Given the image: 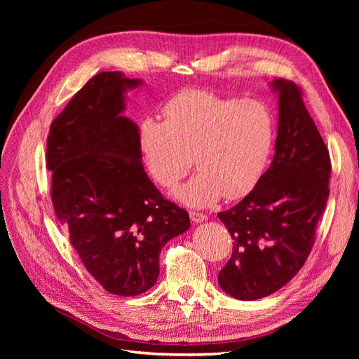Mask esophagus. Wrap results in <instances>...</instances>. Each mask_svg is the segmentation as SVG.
<instances>
[{"label": "esophagus", "mask_w": 359, "mask_h": 359, "mask_svg": "<svg viewBox=\"0 0 359 359\" xmlns=\"http://www.w3.org/2000/svg\"><path fill=\"white\" fill-rule=\"evenodd\" d=\"M190 219L193 223H202L205 220H208V215H205L203 212L199 211H190Z\"/></svg>", "instance_id": "1"}]
</instances>
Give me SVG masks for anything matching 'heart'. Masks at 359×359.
Returning <instances> with one entry per match:
<instances>
[{
  "instance_id": "obj_1",
  "label": "heart",
  "mask_w": 359,
  "mask_h": 359,
  "mask_svg": "<svg viewBox=\"0 0 359 359\" xmlns=\"http://www.w3.org/2000/svg\"><path fill=\"white\" fill-rule=\"evenodd\" d=\"M163 112L166 119L148 115L139 124L144 163L158 186H177L194 158L199 169L177 190L181 202L208 206L255 189L276 139L274 115L264 102L189 88Z\"/></svg>"
}]
</instances>
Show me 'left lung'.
Masks as SVG:
<instances>
[{"instance_id": "obj_1", "label": "left lung", "mask_w": 359, "mask_h": 359, "mask_svg": "<svg viewBox=\"0 0 359 359\" xmlns=\"http://www.w3.org/2000/svg\"><path fill=\"white\" fill-rule=\"evenodd\" d=\"M273 88L278 93L273 163L240 203L217 214L233 240L219 285L243 301L265 298L297 276L330 196V153L302 91L286 79H276Z\"/></svg>"}]
</instances>
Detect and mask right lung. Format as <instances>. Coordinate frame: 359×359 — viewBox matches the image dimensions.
I'll list each match as a JSON object with an SVG mask.
<instances>
[{
    "mask_svg": "<svg viewBox=\"0 0 359 359\" xmlns=\"http://www.w3.org/2000/svg\"><path fill=\"white\" fill-rule=\"evenodd\" d=\"M140 85L102 72L53 119L46 142L50 198L86 271L109 293L136 297L157 281L165 244L190 227L142 166L139 128L124 93Z\"/></svg>",
    "mask_w": 359,
    "mask_h": 359,
    "instance_id": "obj_1",
    "label": "right lung"
}]
</instances>
